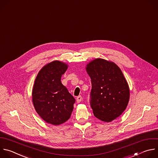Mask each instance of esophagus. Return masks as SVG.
<instances>
[{
  "mask_svg": "<svg viewBox=\"0 0 158 158\" xmlns=\"http://www.w3.org/2000/svg\"><path fill=\"white\" fill-rule=\"evenodd\" d=\"M81 100H82V97H81V95L78 96V97H77V98H76L77 102V103H80V102H81Z\"/></svg>",
  "mask_w": 158,
  "mask_h": 158,
  "instance_id": "esophagus-1",
  "label": "esophagus"
}]
</instances>
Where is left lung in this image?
Instances as JSON below:
<instances>
[{
	"label": "left lung",
	"instance_id": "1",
	"mask_svg": "<svg viewBox=\"0 0 158 158\" xmlns=\"http://www.w3.org/2000/svg\"><path fill=\"white\" fill-rule=\"evenodd\" d=\"M91 79L90 106L98 119L110 122L126 109L130 88L120 68L114 62L97 58L85 68Z\"/></svg>",
	"mask_w": 158,
	"mask_h": 158
}]
</instances>
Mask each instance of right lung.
Instances as JSON below:
<instances>
[{
	"mask_svg": "<svg viewBox=\"0 0 158 158\" xmlns=\"http://www.w3.org/2000/svg\"><path fill=\"white\" fill-rule=\"evenodd\" d=\"M68 66L53 61L44 66L37 74L32 90L35 110L46 123L61 125L70 118L75 99L61 81Z\"/></svg>",
	"mask_w": 158,
	"mask_h": 158,
	"instance_id": "obj_1",
	"label": "right lung"
}]
</instances>
